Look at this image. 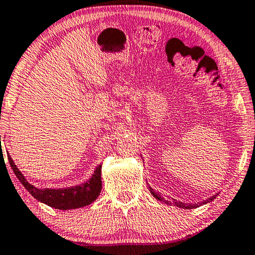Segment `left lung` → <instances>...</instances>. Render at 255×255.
Listing matches in <instances>:
<instances>
[{
  "label": "left lung",
  "mask_w": 255,
  "mask_h": 255,
  "mask_svg": "<svg viewBox=\"0 0 255 255\" xmlns=\"http://www.w3.org/2000/svg\"><path fill=\"white\" fill-rule=\"evenodd\" d=\"M149 191H150V194L153 195L154 198L157 199V200H160V201H163V202H166V204H169V205H170V202H169V201H167V200H165L163 198H161V196H160L159 194H156V193L154 192L153 189L150 188V187H149ZM215 196H217V195H213V196H212V198H208L207 200H205V201H202L201 204H183V202L179 201V202H174V205L178 206V207H180V208H183V209H193V208L199 207V206H201V205L207 204V202L213 201V200L215 199Z\"/></svg>",
  "instance_id": "obj_1"
}]
</instances>
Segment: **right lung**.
<instances>
[{
	"instance_id": "add662e5",
	"label": "right lung",
	"mask_w": 255,
	"mask_h": 255,
	"mask_svg": "<svg viewBox=\"0 0 255 255\" xmlns=\"http://www.w3.org/2000/svg\"><path fill=\"white\" fill-rule=\"evenodd\" d=\"M8 160L10 163L11 169L14 170L15 175L20 180V182L24 186V188L34 196L38 201L43 202L50 207L56 209H62V211H67V209H74L85 207L95 201L101 193L102 188V181H101V165L96 167L94 174L92 175L89 181H87L82 185L70 187V188H61V189H51V188H44L38 189L33 185H30L25 178L23 176L17 167L14 163V161L10 157L9 154Z\"/></svg>"
}]
</instances>
